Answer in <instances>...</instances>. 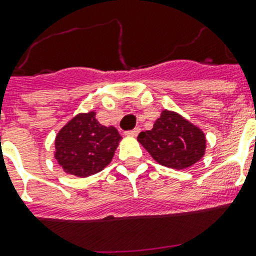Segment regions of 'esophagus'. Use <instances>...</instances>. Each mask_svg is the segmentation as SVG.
I'll list each match as a JSON object with an SVG mask.
<instances>
[{"instance_id":"34e87169","label":"esophagus","mask_w":256,"mask_h":256,"mask_svg":"<svg viewBox=\"0 0 256 256\" xmlns=\"http://www.w3.org/2000/svg\"><path fill=\"white\" fill-rule=\"evenodd\" d=\"M140 128H132V130H128V132H126V136H136L138 134H140Z\"/></svg>"}]
</instances>
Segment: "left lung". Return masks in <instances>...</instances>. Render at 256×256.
Returning a JSON list of instances; mask_svg holds the SVG:
<instances>
[{
  "mask_svg": "<svg viewBox=\"0 0 256 256\" xmlns=\"http://www.w3.org/2000/svg\"><path fill=\"white\" fill-rule=\"evenodd\" d=\"M138 142L162 166L182 170L202 160L206 152L204 132L180 114L164 110L152 130L140 132Z\"/></svg>",
  "mask_w": 256,
  "mask_h": 256,
  "instance_id": "obj_1",
  "label": "left lung"
}]
</instances>
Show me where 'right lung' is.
Returning a JSON list of instances; mask_svg holds the SVG:
<instances>
[{"mask_svg":"<svg viewBox=\"0 0 256 256\" xmlns=\"http://www.w3.org/2000/svg\"><path fill=\"white\" fill-rule=\"evenodd\" d=\"M120 140L114 126L96 120V112H80L58 132L54 158L65 172L85 178L112 162Z\"/></svg>","mask_w":256,"mask_h":256,"instance_id":"1","label":"right lung"}]
</instances>
